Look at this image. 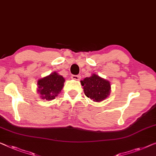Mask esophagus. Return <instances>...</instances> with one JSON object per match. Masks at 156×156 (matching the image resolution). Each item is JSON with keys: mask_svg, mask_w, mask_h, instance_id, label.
I'll list each match as a JSON object with an SVG mask.
<instances>
[{"mask_svg": "<svg viewBox=\"0 0 156 156\" xmlns=\"http://www.w3.org/2000/svg\"><path fill=\"white\" fill-rule=\"evenodd\" d=\"M71 78L74 80H80L81 76L80 75H72Z\"/></svg>", "mask_w": 156, "mask_h": 156, "instance_id": "esophagus-1", "label": "esophagus"}]
</instances>
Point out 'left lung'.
Here are the masks:
<instances>
[{
	"mask_svg": "<svg viewBox=\"0 0 156 156\" xmlns=\"http://www.w3.org/2000/svg\"><path fill=\"white\" fill-rule=\"evenodd\" d=\"M83 92L88 98L95 102H101L110 95V83L108 80L93 74L90 77H86L81 81Z\"/></svg>",
	"mask_w": 156,
	"mask_h": 156,
	"instance_id": "1",
	"label": "left lung"
}]
</instances>
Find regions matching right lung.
<instances>
[{
	"instance_id": "add662e5",
	"label": "right lung",
	"mask_w": 156,
	"mask_h": 156,
	"mask_svg": "<svg viewBox=\"0 0 156 156\" xmlns=\"http://www.w3.org/2000/svg\"><path fill=\"white\" fill-rule=\"evenodd\" d=\"M65 79L56 72L38 80V93L42 99L53 100L61 91L64 86Z\"/></svg>"
}]
</instances>
